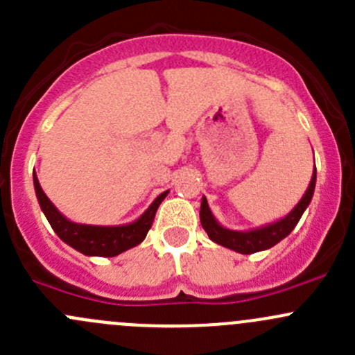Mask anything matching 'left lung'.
<instances>
[{
	"mask_svg": "<svg viewBox=\"0 0 355 355\" xmlns=\"http://www.w3.org/2000/svg\"><path fill=\"white\" fill-rule=\"evenodd\" d=\"M314 185H316V168H314L313 178H311V184L307 187L306 194L300 199V202L293 207V211H290V214L284 218V220L277 221L273 225H268V227L257 228V230L250 232H234L227 230V228L220 227L214 220L213 213L209 211V206H207L206 198H202V202H200V225L206 230V234L209 235V239L216 244L227 247V249L235 250V252L241 254H252L259 252V250L270 249L275 244L285 239L290 232L295 228V225L299 223L300 216L306 211V207L309 206L311 199H313L314 194Z\"/></svg>",
	"mask_w": 355,
	"mask_h": 355,
	"instance_id": "1",
	"label": "left lung"
}]
</instances>
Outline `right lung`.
Instances as JSON below:
<instances>
[{
    "label": "right lung",
    "instance_id": "obj_1",
    "mask_svg": "<svg viewBox=\"0 0 355 355\" xmlns=\"http://www.w3.org/2000/svg\"><path fill=\"white\" fill-rule=\"evenodd\" d=\"M34 187L37 200L41 204L42 213L48 218L49 225L55 230V234L62 239L65 244L73 247L78 252L85 256H99V257H113L121 254L123 250L132 249L139 245L148 235L153 221H155L156 211L159 207L161 200L166 198L168 191L156 198L155 202L149 206V209L139 218L137 221L130 225H121V227H92V225H78L68 221L55 206L48 196L42 192L39 185L37 175L34 171Z\"/></svg>",
    "mask_w": 355,
    "mask_h": 355
}]
</instances>
